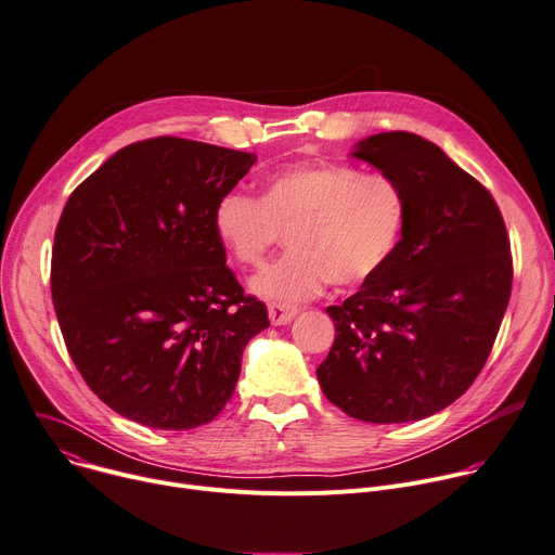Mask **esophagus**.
I'll list each match as a JSON object with an SVG mask.
<instances>
[{"label": "esophagus", "mask_w": 555, "mask_h": 555, "mask_svg": "<svg viewBox=\"0 0 555 555\" xmlns=\"http://www.w3.org/2000/svg\"><path fill=\"white\" fill-rule=\"evenodd\" d=\"M296 314H298V310L294 306H285V304H272L268 308V317H270L272 325H287Z\"/></svg>", "instance_id": "1"}]
</instances>
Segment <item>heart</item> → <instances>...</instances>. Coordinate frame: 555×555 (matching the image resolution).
<instances>
[{
  "mask_svg": "<svg viewBox=\"0 0 555 555\" xmlns=\"http://www.w3.org/2000/svg\"><path fill=\"white\" fill-rule=\"evenodd\" d=\"M408 204L400 185L338 164H304L272 175L263 198L225 192L215 206L219 243L241 266H261L287 232L289 249L249 281L251 292L294 304L334 285L374 276L393 255Z\"/></svg>",
  "mask_w": 555,
  "mask_h": 555,
  "instance_id": "b5f03b06",
  "label": "heart"
}]
</instances>
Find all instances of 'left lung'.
I'll use <instances>...</instances> for the list:
<instances>
[{
  "label": "left lung",
  "mask_w": 555,
  "mask_h": 555,
  "mask_svg": "<svg viewBox=\"0 0 555 555\" xmlns=\"http://www.w3.org/2000/svg\"><path fill=\"white\" fill-rule=\"evenodd\" d=\"M391 177L408 215L391 259L343 306L317 376L365 423H412L451 405L480 374L512 294L505 221L491 194L412 132H378L349 153Z\"/></svg>",
  "instance_id": "8db88e82"
}]
</instances>
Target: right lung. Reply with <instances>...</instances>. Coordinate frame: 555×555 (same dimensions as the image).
<instances>
[{
  "mask_svg": "<svg viewBox=\"0 0 555 555\" xmlns=\"http://www.w3.org/2000/svg\"><path fill=\"white\" fill-rule=\"evenodd\" d=\"M257 155L179 137L121 147L68 198L50 289L86 385L119 416L192 429L232 398L270 327L215 234V206Z\"/></svg>",
  "mask_w": 555,
  "mask_h": 555,
  "instance_id": "add662e5",
  "label": "right lung"
}]
</instances>
